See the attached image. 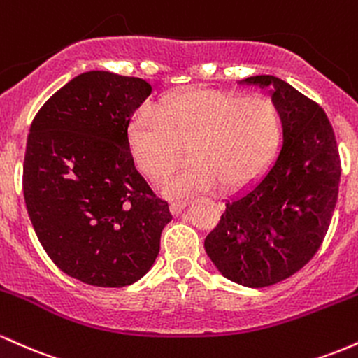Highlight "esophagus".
<instances>
[{"label":"esophagus","mask_w":358,"mask_h":358,"mask_svg":"<svg viewBox=\"0 0 358 358\" xmlns=\"http://www.w3.org/2000/svg\"><path fill=\"white\" fill-rule=\"evenodd\" d=\"M187 205H188L187 202H173V203L170 205V210L176 217V215H180V213L185 210V207H187Z\"/></svg>","instance_id":"obj_1"}]
</instances>
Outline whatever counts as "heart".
<instances>
[{
  "label": "heart",
  "instance_id": "heart-1",
  "mask_svg": "<svg viewBox=\"0 0 358 358\" xmlns=\"http://www.w3.org/2000/svg\"><path fill=\"white\" fill-rule=\"evenodd\" d=\"M281 138V113L266 96L242 97L193 89L145 108L129 127V145L148 178L162 182L190 150L192 165L168 178L163 195L187 200L196 193L242 188L264 171Z\"/></svg>",
  "mask_w": 358,
  "mask_h": 358
}]
</instances>
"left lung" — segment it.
<instances>
[{
  "label": "left lung",
  "instance_id": "left-lung-1",
  "mask_svg": "<svg viewBox=\"0 0 358 358\" xmlns=\"http://www.w3.org/2000/svg\"><path fill=\"white\" fill-rule=\"evenodd\" d=\"M237 84L269 90L281 113V151L261 176L225 200L203 248L229 281L264 287L293 276L322 245L342 170L334 129L318 104L274 76Z\"/></svg>",
  "mask_w": 358,
  "mask_h": 358
}]
</instances>
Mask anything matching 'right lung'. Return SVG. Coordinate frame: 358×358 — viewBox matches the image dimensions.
Segmentation results:
<instances>
[{"label": "right lung", "instance_id": "1", "mask_svg": "<svg viewBox=\"0 0 358 358\" xmlns=\"http://www.w3.org/2000/svg\"><path fill=\"white\" fill-rule=\"evenodd\" d=\"M151 84L90 71L42 106L23 163L28 215L45 252L90 286L133 285L153 268L173 217L134 166L129 122Z\"/></svg>", "mask_w": 358, "mask_h": 358}]
</instances>
